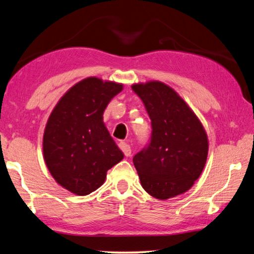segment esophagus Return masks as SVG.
<instances>
[{
    "label": "esophagus",
    "instance_id": "34e87169",
    "mask_svg": "<svg viewBox=\"0 0 254 254\" xmlns=\"http://www.w3.org/2000/svg\"><path fill=\"white\" fill-rule=\"evenodd\" d=\"M119 147H120V149L122 150V152L124 153V156H126V157H130L131 156V147L127 142H124V141H122V142L119 143Z\"/></svg>",
    "mask_w": 254,
    "mask_h": 254
}]
</instances>
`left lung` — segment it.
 <instances>
[{"label": "left lung", "mask_w": 254, "mask_h": 254, "mask_svg": "<svg viewBox=\"0 0 254 254\" xmlns=\"http://www.w3.org/2000/svg\"><path fill=\"white\" fill-rule=\"evenodd\" d=\"M151 120L148 144L133 157L145 191L167 199L188 190L204 169L208 141L194 112L160 81L132 86Z\"/></svg>", "instance_id": "8db88e82"}]
</instances>
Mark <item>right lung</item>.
Wrapping results in <instances>:
<instances>
[{
    "mask_svg": "<svg viewBox=\"0 0 254 254\" xmlns=\"http://www.w3.org/2000/svg\"><path fill=\"white\" fill-rule=\"evenodd\" d=\"M121 84L89 77L68 91L51 113L44 134V156L59 185L88 195L105 182L106 171L123 153L103 123L107 104Z\"/></svg>",
    "mask_w": 254,
    "mask_h": 254,
    "instance_id": "add662e5",
    "label": "right lung"
}]
</instances>
